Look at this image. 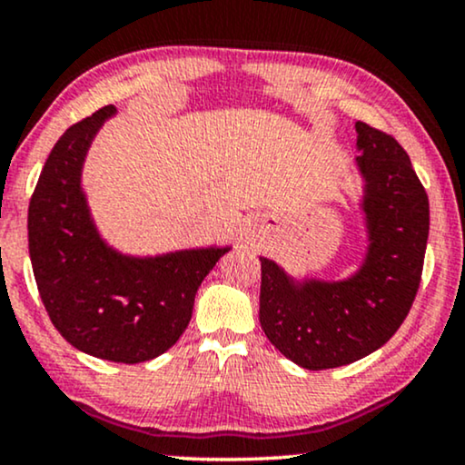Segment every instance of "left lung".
I'll return each instance as SVG.
<instances>
[{
	"label": "left lung",
	"instance_id": "1",
	"mask_svg": "<svg viewBox=\"0 0 465 465\" xmlns=\"http://www.w3.org/2000/svg\"><path fill=\"white\" fill-rule=\"evenodd\" d=\"M369 246L345 281H293L262 260L260 324L281 354L311 371L343 367L380 350L408 317L420 285L429 199L395 137L356 122Z\"/></svg>",
	"mask_w": 465,
	"mask_h": 465
}]
</instances>
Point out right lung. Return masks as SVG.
I'll use <instances>...</instances> for the list:
<instances>
[{
  "mask_svg": "<svg viewBox=\"0 0 465 465\" xmlns=\"http://www.w3.org/2000/svg\"><path fill=\"white\" fill-rule=\"evenodd\" d=\"M114 114V104L98 109L53 145L29 202V260L46 313L70 345L134 364L182 337L199 285L229 246L131 257L98 236L81 169L94 134Z\"/></svg>",
  "mask_w": 465,
  "mask_h": 465,
  "instance_id": "right-lung-1",
  "label": "right lung"
}]
</instances>
